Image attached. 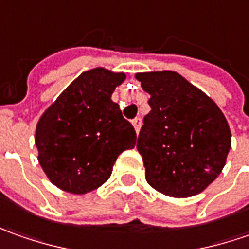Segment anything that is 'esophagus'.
Segmentation results:
<instances>
[{
  "label": "esophagus",
  "mask_w": 249,
  "mask_h": 249,
  "mask_svg": "<svg viewBox=\"0 0 249 249\" xmlns=\"http://www.w3.org/2000/svg\"><path fill=\"white\" fill-rule=\"evenodd\" d=\"M132 125H133V128H135V131H136V133L139 132V129H141V126H142V118H141V117H136V118H133Z\"/></svg>",
  "instance_id": "34e87169"
}]
</instances>
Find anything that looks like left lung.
<instances>
[{
    "mask_svg": "<svg viewBox=\"0 0 249 249\" xmlns=\"http://www.w3.org/2000/svg\"><path fill=\"white\" fill-rule=\"evenodd\" d=\"M136 80L150 93L136 144L147 183L178 198L201 193L222 172L231 146L223 113L175 71L139 73Z\"/></svg>",
    "mask_w": 249,
    "mask_h": 249,
    "instance_id": "1",
    "label": "left lung"
}]
</instances>
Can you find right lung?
<instances>
[{
    "instance_id": "add662e5",
    "label": "right lung",
    "mask_w": 249,
    "mask_h": 249,
    "mask_svg": "<svg viewBox=\"0 0 249 249\" xmlns=\"http://www.w3.org/2000/svg\"><path fill=\"white\" fill-rule=\"evenodd\" d=\"M125 74L106 69L82 73L39 118L38 161L49 180L74 194L107 180L117 157L136 144V132L111 100Z\"/></svg>"
}]
</instances>
